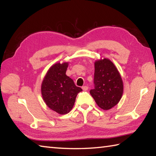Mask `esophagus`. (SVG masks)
<instances>
[{
  "instance_id": "1",
  "label": "esophagus",
  "mask_w": 156,
  "mask_h": 156,
  "mask_svg": "<svg viewBox=\"0 0 156 156\" xmlns=\"http://www.w3.org/2000/svg\"><path fill=\"white\" fill-rule=\"evenodd\" d=\"M82 89H83L84 91H87L89 87L87 86H83V87H82Z\"/></svg>"
}]
</instances>
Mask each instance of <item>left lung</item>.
<instances>
[{
    "label": "left lung",
    "instance_id": "obj_1",
    "mask_svg": "<svg viewBox=\"0 0 156 156\" xmlns=\"http://www.w3.org/2000/svg\"><path fill=\"white\" fill-rule=\"evenodd\" d=\"M94 65V89H91L90 94L98 106L109 110L115 106L122 98V78L114 64L109 59L96 60Z\"/></svg>",
    "mask_w": 156,
    "mask_h": 156
}]
</instances>
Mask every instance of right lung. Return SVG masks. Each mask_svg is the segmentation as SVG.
<instances>
[{
    "label": "right lung",
    "mask_w": 156,
    "mask_h": 156,
    "mask_svg": "<svg viewBox=\"0 0 156 156\" xmlns=\"http://www.w3.org/2000/svg\"><path fill=\"white\" fill-rule=\"evenodd\" d=\"M68 62H58L47 71L41 85V94L45 104L59 114H66L73 107L76 98L83 91L66 75Z\"/></svg>",
    "instance_id": "right-lung-1"
}]
</instances>
